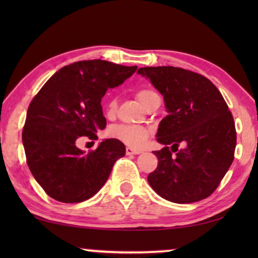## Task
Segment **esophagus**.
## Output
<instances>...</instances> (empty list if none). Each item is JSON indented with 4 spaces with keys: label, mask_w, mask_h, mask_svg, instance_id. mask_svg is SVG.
<instances>
[{
    "label": "esophagus",
    "mask_w": 258,
    "mask_h": 258,
    "mask_svg": "<svg viewBox=\"0 0 258 258\" xmlns=\"http://www.w3.org/2000/svg\"><path fill=\"white\" fill-rule=\"evenodd\" d=\"M141 153H142V151H141L140 149H134V148H130V147H128L125 149L126 155H139Z\"/></svg>",
    "instance_id": "34e87169"
}]
</instances>
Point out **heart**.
Returning a JSON list of instances; mask_svg holds the SVG:
<instances>
[{"mask_svg": "<svg viewBox=\"0 0 258 258\" xmlns=\"http://www.w3.org/2000/svg\"><path fill=\"white\" fill-rule=\"evenodd\" d=\"M136 96L144 107H147L154 98L160 97L156 91L149 89V88H141V89L137 90ZM116 108H117V102H116V100L109 102L107 110L108 116L114 115ZM149 134L150 130L148 129L147 126L136 124H124V123L112 125L108 130L109 136L112 137V139L121 141V142L128 144L130 147H140L141 144H143L144 141L148 139Z\"/></svg>", "mask_w": 258, "mask_h": 258, "instance_id": "b5f03b06", "label": "heart"}]
</instances>
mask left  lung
I'll list each match as a JSON object with an SVG mask.
<instances>
[{
  "label": "left lung",
  "mask_w": 258,
  "mask_h": 258,
  "mask_svg": "<svg viewBox=\"0 0 258 258\" xmlns=\"http://www.w3.org/2000/svg\"><path fill=\"white\" fill-rule=\"evenodd\" d=\"M137 73L150 79L168 110L156 139L164 148L154 151L158 164L148 182L174 203L207 199L234 161L236 128L228 104L210 80L191 70L144 67ZM181 144L183 148L178 150Z\"/></svg>",
  "instance_id": "1"
}]
</instances>
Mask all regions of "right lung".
I'll return each mask as SVG.
<instances>
[{"label":"right lung","instance_id":"1","mask_svg":"<svg viewBox=\"0 0 258 258\" xmlns=\"http://www.w3.org/2000/svg\"><path fill=\"white\" fill-rule=\"evenodd\" d=\"M136 69L103 59L73 63L56 72L31 100L22 132L27 164L51 199L63 203L90 199L125 155L124 144L116 139L104 140L88 154L76 142L82 136L97 139V130L107 125L102 97Z\"/></svg>","mask_w":258,"mask_h":258}]
</instances>
